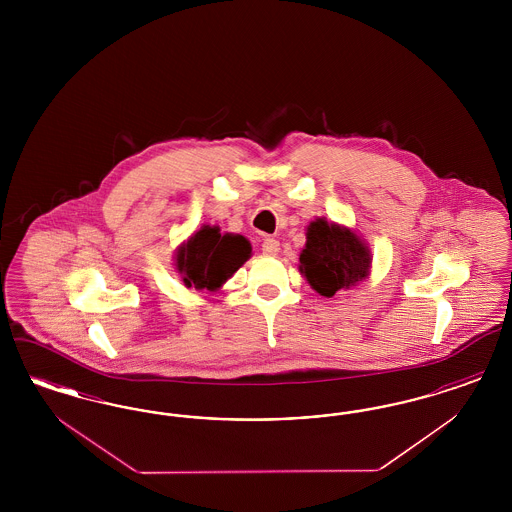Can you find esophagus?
<instances>
[{"label": "esophagus", "mask_w": 512, "mask_h": 512, "mask_svg": "<svg viewBox=\"0 0 512 512\" xmlns=\"http://www.w3.org/2000/svg\"><path fill=\"white\" fill-rule=\"evenodd\" d=\"M278 251H280V242L278 240H274V238H265L263 240V253L265 255L274 257V255H278Z\"/></svg>", "instance_id": "esophagus-1"}]
</instances>
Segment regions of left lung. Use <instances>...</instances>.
Masks as SVG:
<instances>
[{
    "mask_svg": "<svg viewBox=\"0 0 512 512\" xmlns=\"http://www.w3.org/2000/svg\"><path fill=\"white\" fill-rule=\"evenodd\" d=\"M305 236L297 267L318 295L334 297L370 278L372 253L355 230L317 217Z\"/></svg>",
    "mask_w": 512,
    "mask_h": 512,
    "instance_id": "obj_1",
    "label": "left lung"
}]
</instances>
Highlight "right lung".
<instances>
[{
  "instance_id": "1",
  "label": "right lung",
  "mask_w": 512,
  "mask_h": 512,
  "mask_svg": "<svg viewBox=\"0 0 512 512\" xmlns=\"http://www.w3.org/2000/svg\"><path fill=\"white\" fill-rule=\"evenodd\" d=\"M251 257V244L242 234H220L219 226L203 224L178 245L174 272L190 290L215 293Z\"/></svg>"
}]
</instances>
